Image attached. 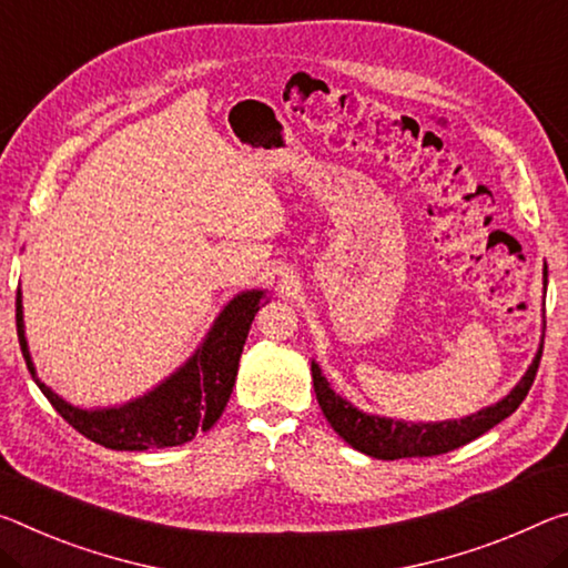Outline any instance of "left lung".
<instances>
[{
	"instance_id": "8db88e82",
	"label": "left lung",
	"mask_w": 568,
	"mask_h": 568,
	"mask_svg": "<svg viewBox=\"0 0 568 568\" xmlns=\"http://www.w3.org/2000/svg\"><path fill=\"white\" fill-rule=\"evenodd\" d=\"M546 277V275H544ZM546 293V281H544ZM544 348V344H541ZM541 348L534 362H530L528 372L520 376V382L513 386L510 394H506L500 402L490 404L480 412L470 414L463 419H443V422H404L394 417H379V414H368L358 409L348 399L341 397L331 389L326 376L321 374V366L311 362L313 374V389H316V399L321 404L323 414L331 422V427L344 437L346 443L376 460H402V457H432L443 455L449 449H457L475 437L485 435L498 422L510 417L513 412L520 407L526 399L530 384L536 379L538 362H541Z\"/></svg>"
}]
</instances>
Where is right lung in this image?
Returning <instances> with one entry per match:
<instances>
[{
	"instance_id": "add662e5",
	"label": "right lung",
	"mask_w": 568,
	"mask_h": 568,
	"mask_svg": "<svg viewBox=\"0 0 568 568\" xmlns=\"http://www.w3.org/2000/svg\"><path fill=\"white\" fill-rule=\"evenodd\" d=\"M265 298V291H245L235 295L214 318L200 348L174 374L143 397L115 404V407H75L40 382L24 336L20 291H17V336H20L22 356L34 384L68 425L108 449L143 453V449L184 445L196 437V432H206L222 417L232 386H235L240 354L247 341L252 318Z\"/></svg>"
}]
</instances>
